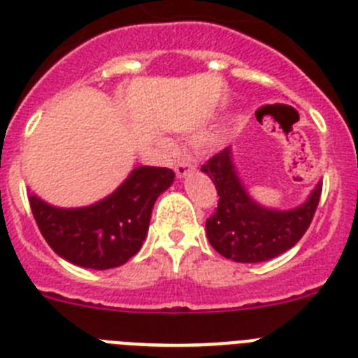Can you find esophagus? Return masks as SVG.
Listing matches in <instances>:
<instances>
[{"instance_id":"34e87169","label":"esophagus","mask_w":358,"mask_h":358,"mask_svg":"<svg viewBox=\"0 0 358 358\" xmlns=\"http://www.w3.org/2000/svg\"><path fill=\"white\" fill-rule=\"evenodd\" d=\"M195 170V164L192 163L189 157H182L181 161H177L176 164V173L177 177H186L188 173H192Z\"/></svg>"}]
</instances>
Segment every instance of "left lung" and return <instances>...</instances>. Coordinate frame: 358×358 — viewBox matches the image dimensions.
I'll list each match as a JSON object with an SVG mask.
<instances>
[{
	"label": "left lung",
	"instance_id": "obj_1",
	"mask_svg": "<svg viewBox=\"0 0 358 358\" xmlns=\"http://www.w3.org/2000/svg\"><path fill=\"white\" fill-rule=\"evenodd\" d=\"M201 170L213 181L220 197L217 211L206 220L208 240L224 258L240 264L273 260L294 248L308 229L321 199L319 181L308 199L292 210L256 202L238 177L231 147L218 152Z\"/></svg>",
	"mask_w": 358,
	"mask_h": 358
}]
</instances>
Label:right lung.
<instances>
[{
    "instance_id": "obj_1",
    "label": "right lung",
    "mask_w": 358,
    "mask_h": 358,
    "mask_svg": "<svg viewBox=\"0 0 358 358\" xmlns=\"http://www.w3.org/2000/svg\"><path fill=\"white\" fill-rule=\"evenodd\" d=\"M173 170L136 166L102 201L84 208H57L31 194V213L57 255L78 267L106 271L129 262L148 233L152 208L173 182Z\"/></svg>"
}]
</instances>
